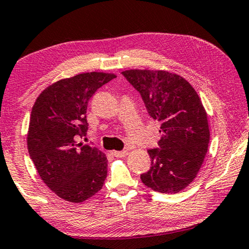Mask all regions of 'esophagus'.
I'll return each instance as SVG.
<instances>
[{
  "label": "esophagus",
  "mask_w": 249,
  "mask_h": 249,
  "mask_svg": "<svg viewBox=\"0 0 249 249\" xmlns=\"http://www.w3.org/2000/svg\"><path fill=\"white\" fill-rule=\"evenodd\" d=\"M128 154L127 151H114L113 155L115 157H124Z\"/></svg>",
  "instance_id": "esophagus-1"
}]
</instances>
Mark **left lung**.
I'll use <instances>...</instances> for the list:
<instances>
[{"instance_id": "left-lung-1", "label": "left lung", "mask_w": 249, "mask_h": 249, "mask_svg": "<svg viewBox=\"0 0 249 249\" xmlns=\"http://www.w3.org/2000/svg\"><path fill=\"white\" fill-rule=\"evenodd\" d=\"M139 90L149 116L160 123V148L148 149L152 166L141 179L159 193L186 188L198 174L210 143L207 113L189 82L161 70L122 72Z\"/></svg>"}]
</instances>
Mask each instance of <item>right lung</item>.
<instances>
[{
    "mask_svg": "<svg viewBox=\"0 0 249 249\" xmlns=\"http://www.w3.org/2000/svg\"><path fill=\"white\" fill-rule=\"evenodd\" d=\"M89 72L53 83L39 94L31 112L27 149L41 179L58 197L83 203L98 193L107 176L106 155L77 143L88 131L86 109L96 90L115 78Z\"/></svg>",
    "mask_w": 249,
    "mask_h": 249,
    "instance_id": "add662e5",
    "label": "right lung"
}]
</instances>
